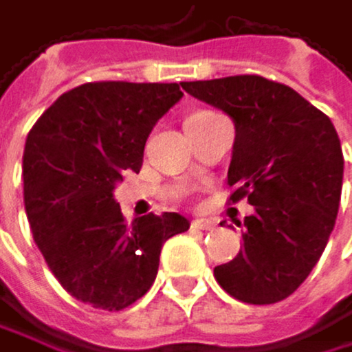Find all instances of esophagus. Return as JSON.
Segmentation results:
<instances>
[{
    "mask_svg": "<svg viewBox=\"0 0 352 352\" xmlns=\"http://www.w3.org/2000/svg\"><path fill=\"white\" fill-rule=\"evenodd\" d=\"M215 226H217V221L207 219V217H198V219L192 221V228H196V230H213Z\"/></svg>",
    "mask_w": 352,
    "mask_h": 352,
    "instance_id": "obj_1",
    "label": "esophagus"
}]
</instances>
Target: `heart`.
Returning a JSON list of instances; mask_svg holds the SVG:
<instances>
[{
  "label": "heart",
  "instance_id": "heart-1",
  "mask_svg": "<svg viewBox=\"0 0 352 352\" xmlns=\"http://www.w3.org/2000/svg\"><path fill=\"white\" fill-rule=\"evenodd\" d=\"M196 113H200V111H196Z\"/></svg>",
  "mask_w": 352,
  "mask_h": 352
}]
</instances>
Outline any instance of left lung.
I'll return each instance as SVG.
<instances>
[{"label": "left lung", "instance_id": "8db88e82", "mask_svg": "<svg viewBox=\"0 0 352 352\" xmlns=\"http://www.w3.org/2000/svg\"><path fill=\"white\" fill-rule=\"evenodd\" d=\"M234 122L230 200L247 198L243 247L215 266L223 292L247 304L292 296L319 262L336 223L344 158L331 120L304 97L262 76L182 82ZM241 226V221H236Z\"/></svg>", "mask_w": 352, "mask_h": 352}]
</instances>
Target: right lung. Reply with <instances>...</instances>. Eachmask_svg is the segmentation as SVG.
<instances>
[{"label":"right lung","mask_w":352,"mask_h":352,"mask_svg":"<svg viewBox=\"0 0 352 352\" xmlns=\"http://www.w3.org/2000/svg\"><path fill=\"white\" fill-rule=\"evenodd\" d=\"M182 97L179 84L90 82L60 94L29 131L27 219L48 268L76 300L103 310L131 306L152 287L162 245L190 228L179 213L126 223L113 198Z\"/></svg>","instance_id":"right-lung-1"}]
</instances>
